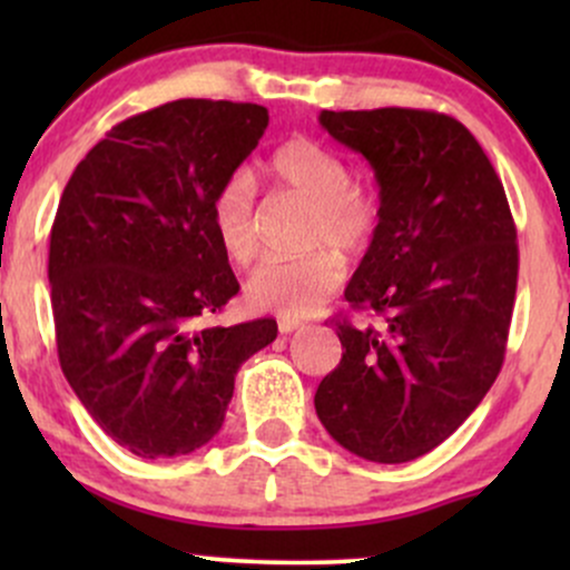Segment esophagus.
<instances>
[{
  "label": "esophagus",
  "mask_w": 570,
  "mask_h": 570,
  "mask_svg": "<svg viewBox=\"0 0 570 570\" xmlns=\"http://www.w3.org/2000/svg\"><path fill=\"white\" fill-rule=\"evenodd\" d=\"M303 322H297V318H278V332L281 335H292V332H299L303 330Z\"/></svg>",
  "instance_id": "1"
}]
</instances>
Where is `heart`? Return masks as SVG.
Instances as JSON below:
<instances>
[{"label":"heart","mask_w":570,"mask_h":570,"mask_svg":"<svg viewBox=\"0 0 570 570\" xmlns=\"http://www.w3.org/2000/svg\"><path fill=\"white\" fill-rule=\"evenodd\" d=\"M273 187L307 200L305 244L335 246L353 254L370 246L381 222V203L370 187L351 179V166L337 149L294 136L278 144L265 163ZM212 225L217 244L233 265H248L259 252L254 185L246 174H233L212 200ZM343 281V265L332 252L271 259L246 281V299L259 311L284 318H305L326 303Z\"/></svg>","instance_id":"b5f03b06"}]
</instances>
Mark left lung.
<instances>
[{"label": "left lung", "instance_id": "1", "mask_svg": "<svg viewBox=\"0 0 570 570\" xmlns=\"http://www.w3.org/2000/svg\"><path fill=\"white\" fill-rule=\"evenodd\" d=\"M381 185V222L345 299L375 324L332 318L343 358L318 383L332 440L375 463L426 455L499 377L517 292V230L485 149L431 109L330 112Z\"/></svg>", "mask_w": 570, "mask_h": 570}]
</instances>
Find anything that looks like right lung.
<instances>
[{"label":"right lung","instance_id":"obj_1","mask_svg":"<svg viewBox=\"0 0 570 570\" xmlns=\"http://www.w3.org/2000/svg\"><path fill=\"white\" fill-rule=\"evenodd\" d=\"M267 128L259 104L179 98L117 122L80 160L50 230L58 362L90 417L139 458L214 440L235 372L273 318L214 326L240 289L212 200Z\"/></svg>","mask_w":570,"mask_h":570}]
</instances>
